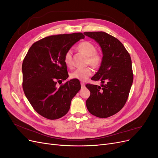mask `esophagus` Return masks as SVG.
Wrapping results in <instances>:
<instances>
[{
	"instance_id": "1",
	"label": "esophagus",
	"mask_w": 158,
	"mask_h": 158,
	"mask_svg": "<svg viewBox=\"0 0 158 158\" xmlns=\"http://www.w3.org/2000/svg\"><path fill=\"white\" fill-rule=\"evenodd\" d=\"M80 84H81V86H82V88L85 87V84H84V82H81V83H80Z\"/></svg>"
}]
</instances>
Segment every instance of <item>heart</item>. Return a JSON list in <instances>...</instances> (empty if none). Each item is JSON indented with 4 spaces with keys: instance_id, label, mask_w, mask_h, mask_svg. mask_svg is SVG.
<instances>
[{
    "instance_id": "heart-1",
    "label": "heart",
    "mask_w": 158,
    "mask_h": 158,
    "mask_svg": "<svg viewBox=\"0 0 158 158\" xmlns=\"http://www.w3.org/2000/svg\"><path fill=\"white\" fill-rule=\"evenodd\" d=\"M78 48L88 56L87 63L94 67H98L102 63V56L96 52V47L89 41H83L78 45ZM64 62L67 66L72 65V51H66L64 57ZM92 74V70L89 67L76 69L70 74V77L80 81H84Z\"/></svg>"
}]
</instances>
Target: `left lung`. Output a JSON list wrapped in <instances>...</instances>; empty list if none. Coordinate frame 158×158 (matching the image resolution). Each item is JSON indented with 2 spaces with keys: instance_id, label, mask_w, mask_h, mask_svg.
Wrapping results in <instances>:
<instances>
[{
  "instance_id": "left-lung-1",
  "label": "left lung",
  "mask_w": 158,
  "mask_h": 158,
  "mask_svg": "<svg viewBox=\"0 0 158 158\" xmlns=\"http://www.w3.org/2000/svg\"><path fill=\"white\" fill-rule=\"evenodd\" d=\"M84 33L99 44L103 52L101 66L92 78L102 84L85 85L90 92L85 104L93 115L107 118L118 113L127 101L133 82L131 58L122 43L108 33Z\"/></svg>"
}]
</instances>
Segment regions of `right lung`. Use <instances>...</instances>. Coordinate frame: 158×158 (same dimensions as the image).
I'll return each instance as SVG.
<instances>
[{"label": "right lung", "mask_w": 158, "mask_h": 158, "mask_svg": "<svg viewBox=\"0 0 158 158\" xmlns=\"http://www.w3.org/2000/svg\"><path fill=\"white\" fill-rule=\"evenodd\" d=\"M84 37L82 33H74L43 38L31 46L23 60V92L35 111L45 118L54 120L64 116L81 88L76 79L59 88L56 84L69 77L64 62L66 51Z\"/></svg>", "instance_id": "add662e5"}]
</instances>
